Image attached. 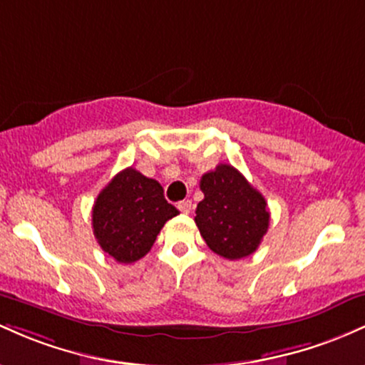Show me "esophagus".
<instances>
[{
  "label": "esophagus",
  "instance_id": "esophagus-1",
  "mask_svg": "<svg viewBox=\"0 0 365 365\" xmlns=\"http://www.w3.org/2000/svg\"><path fill=\"white\" fill-rule=\"evenodd\" d=\"M178 209L183 215H188L192 211V200H182V202H178Z\"/></svg>",
  "mask_w": 365,
  "mask_h": 365
}]
</instances>
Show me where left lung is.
<instances>
[{"instance_id": "8db88e82", "label": "left lung", "mask_w": 365, "mask_h": 365, "mask_svg": "<svg viewBox=\"0 0 365 365\" xmlns=\"http://www.w3.org/2000/svg\"><path fill=\"white\" fill-rule=\"evenodd\" d=\"M204 199L195 225L212 252L237 261L254 254L269 228L267 202L232 165H217L200 178Z\"/></svg>"}]
</instances>
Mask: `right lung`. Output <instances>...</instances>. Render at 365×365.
I'll return each mask as SVG.
<instances>
[{
	"label": "right lung",
	"mask_w": 365,
	"mask_h": 365,
	"mask_svg": "<svg viewBox=\"0 0 365 365\" xmlns=\"http://www.w3.org/2000/svg\"><path fill=\"white\" fill-rule=\"evenodd\" d=\"M178 215L163 187L140 171L127 168L99 192L92 207V228L98 244L116 262L139 261L156 242L168 220Z\"/></svg>",
	"instance_id": "add662e5"
}]
</instances>
